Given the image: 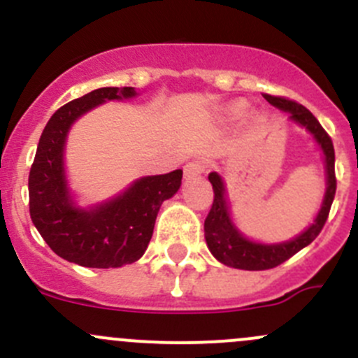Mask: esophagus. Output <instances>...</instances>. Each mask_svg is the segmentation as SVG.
<instances>
[{
    "label": "esophagus",
    "instance_id": "obj_1",
    "mask_svg": "<svg viewBox=\"0 0 358 358\" xmlns=\"http://www.w3.org/2000/svg\"><path fill=\"white\" fill-rule=\"evenodd\" d=\"M183 171H185V176H197L201 175V173H204V162L202 161H190L187 162L185 168H183Z\"/></svg>",
    "mask_w": 358,
    "mask_h": 358
}]
</instances>
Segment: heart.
Here are the masks:
<instances>
[{"label": "heart", "mask_w": 358, "mask_h": 358, "mask_svg": "<svg viewBox=\"0 0 358 358\" xmlns=\"http://www.w3.org/2000/svg\"><path fill=\"white\" fill-rule=\"evenodd\" d=\"M243 109H244L243 103H237V106H234V112H236V114H241V112H243Z\"/></svg>", "instance_id": "b5f03b06"}]
</instances>
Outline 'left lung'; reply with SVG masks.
<instances>
[{
    "instance_id": "obj_1",
    "label": "left lung",
    "mask_w": 358,
    "mask_h": 358,
    "mask_svg": "<svg viewBox=\"0 0 358 358\" xmlns=\"http://www.w3.org/2000/svg\"><path fill=\"white\" fill-rule=\"evenodd\" d=\"M263 96H265L266 102L275 106L277 109L289 112V119L305 126L315 136L319 145L322 147L324 156H326L327 190L322 202V208H320L319 215L315 218V223H312L301 236L289 241V243L265 246V244L251 243V241H248L246 237H243L237 232V229L230 222L229 208H227L225 201V187H223L222 178L216 173H211L208 178L213 185L215 197H213L211 209H209L208 216L204 220L206 243H208L209 251L213 252V256L218 262H222L227 266H234V268L241 270L275 268L280 263H284L291 256H294L296 252L301 251L303 248L308 246L310 243H313L315 237L320 234V230L324 229V225H326L327 216H329L331 211V204H333L336 194L334 145L326 129L320 126L315 115L306 109V107H303L301 103L286 99V96L268 95V93H263Z\"/></svg>"
}]
</instances>
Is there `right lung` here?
I'll return each instance as SVG.
<instances>
[{"label":"right lung","instance_id":"obj_1","mask_svg":"<svg viewBox=\"0 0 358 358\" xmlns=\"http://www.w3.org/2000/svg\"><path fill=\"white\" fill-rule=\"evenodd\" d=\"M135 90L99 88L60 107L39 138L29 171V213L45 243L67 262L90 268H117L142 258L161 204L182 185V169L145 176L122 196L83 211L72 206L64 173V145L72 122L106 100L129 99Z\"/></svg>","mask_w":358,"mask_h":358}]
</instances>
